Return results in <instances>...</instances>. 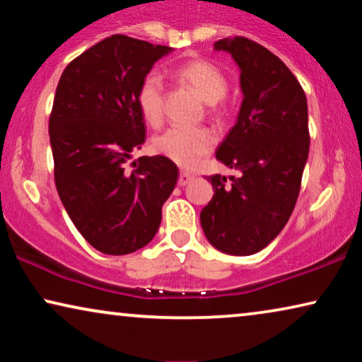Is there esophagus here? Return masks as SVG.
Listing matches in <instances>:
<instances>
[{
    "label": "esophagus",
    "mask_w": 362,
    "mask_h": 362,
    "mask_svg": "<svg viewBox=\"0 0 362 362\" xmlns=\"http://www.w3.org/2000/svg\"><path fill=\"white\" fill-rule=\"evenodd\" d=\"M192 180H194V175H191V173H187V171H182L180 175V180H177V185L186 186V185H189Z\"/></svg>",
    "instance_id": "1"
}]
</instances>
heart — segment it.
<instances>
[{"instance_id":"obj_1","label":"heart","mask_w":362,"mask_h":362,"mask_svg":"<svg viewBox=\"0 0 362 362\" xmlns=\"http://www.w3.org/2000/svg\"><path fill=\"white\" fill-rule=\"evenodd\" d=\"M175 76L182 86L189 87L202 100L211 103V112H219V100L227 93L224 72L204 59H192L176 67ZM136 103L148 125H160L165 103V86L155 72L141 78L136 90ZM216 145V136L209 128L171 127L153 140V150L182 168L194 166Z\"/></svg>"}]
</instances>
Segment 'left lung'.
<instances>
[{"label":"left lung","instance_id":"obj_1","mask_svg":"<svg viewBox=\"0 0 362 362\" xmlns=\"http://www.w3.org/2000/svg\"><path fill=\"white\" fill-rule=\"evenodd\" d=\"M214 47L240 67L244 100L216 150L240 176H232V185L226 176L207 177L214 196L201 211V226L216 249L252 255L280 234L295 209L310 151L308 105L290 69L259 42L235 36Z\"/></svg>","mask_w":362,"mask_h":362}]
</instances>
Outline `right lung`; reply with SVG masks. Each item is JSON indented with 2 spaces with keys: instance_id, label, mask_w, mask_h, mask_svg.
I'll return each instance as SVG.
<instances>
[{
  "instance_id": "add662e5",
  "label": "right lung",
  "mask_w": 362,
  "mask_h": 362,
  "mask_svg": "<svg viewBox=\"0 0 362 362\" xmlns=\"http://www.w3.org/2000/svg\"><path fill=\"white\" fill-rule=\"evenodd\" d=\"M170 51L113 34L74 59L59 78L49 117L54 181L74 226L102 254L145 247L180 176L161 155L127 168L146 135L138 86Z\"/></svg>"
}]
</instances>
